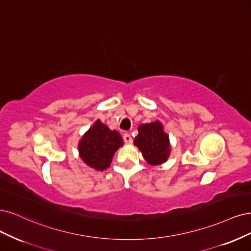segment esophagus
I'll return each mask as SVG.
<instances>
[{
	"label": "esophagus",
	"mask_w": 251,
	"mask_h": 251,
	"mask_svg": "<svg viewBox=\"0 0 251 251\" xmlns=\"http://www.w3.org/2000/svg\"><path fill=\"white\" fill-rule=\"evenodd\" d=\"M123 139H124L125 143H128V144H130V143L132 142L131 134H130V133H128V132H126V133H124V134H123Z\"/></svg>",
	"instance_id": "esophagus-1"
}]
</instances>
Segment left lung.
I'll use <instances>...</instances> for the list:
<instances>
[{
  "mask_svg": "<svg viewBox=\"0 0 251 251\" xmlns=\"http://www.w3.org/2000/svg\"><path fill=\"white\" fill-rule=\"evenodd\" d=\"M137 130L139 134L135 136L134 145L142 151L148 164L159 165L166 161L170 154L169 136L164 132L159 121L140 125Z\"/></svg>",
  "mask_w": 251,
  "mask_h": 251,
  "instance_id": "left-lung-1",
  "label": "left lung"
}]
</instances>
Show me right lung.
<instances>
[{
  "instance_id": "obj_1",
  "label": "right lung",
  "mask_w": 251,
  "mask_h": 251,
  "mask_svg": "<svg viewBox=\"0 0 251 251\" xmlns=\"http://www.w3.org/2000/svg\"><path fill=\"white\" fill-rule=\"evenodd\" d=\"M123 145L121 134L98 120L79 143L80 157L97 171L107 169L115 152Z\"/></svg>"
}]
</instances>
